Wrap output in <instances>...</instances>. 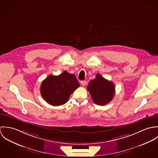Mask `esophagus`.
Wrapping results in <instances>:
<instances>
[{"instance_id": "obj_1", "label": "esophagus", "mask_w": 158, "mask_h": 158, "mask_svg": "<svg viewBox=\"0 0 158 158\" xmlns=\"http://www.w3.org/2000/svg\"><path fill=\"white\" fill-rule=\"evenodd\" d=\"M80 83H81V85H82L83 86H85L86 85V81H85V80L81 81H80Z\"/></svg>"}]
</instances>
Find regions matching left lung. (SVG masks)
I'll list each match as a JSON object with an SVG mask.
<instances>
[{
	"instance_id": "obj_1",
	"label": "left lung",
	"mask_w": 158,
	"mask_h": 158,
	"mask_svg": "<svg viewBox=\"0 0 158 158\" xmlns=\"http://www.w3.org/2000/svg\"><path fill=\"white\" fill-rule=\"evenodd\" d=\"M87 89L94 102L98 105H105L110 103L115 93L113 82L106 80L99 73L96 75L95 78L90 80Z\"/></svg>"
}]
</instances>
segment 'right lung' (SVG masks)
Returning a JSON list of instances; mask_svg holds the SVG:
<instances>
[{"label": "right lung", "mask_w": 158, "mask_h": 158, "mask_svg": "<svg viewBox=\"0 0 158 158\" xmlns=\"http://www.w3.org/2000/svg\"><path fill=\"white\" fill-rule=\"evenodd\" d=\"M79 86L76 77L64 71L58 76L48 75L42 82L40 91L48 104L60 106L66 103L71 94Z\"/></svg>", "instance_id": "obj_1"}]
</instances>
